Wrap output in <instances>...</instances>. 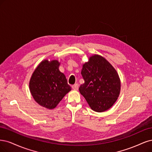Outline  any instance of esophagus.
<instances>
[{
    "label": "esophagus",
    "mask_w": 152,
    "mask_h": 152,
    "mask_svg": "<svg viewBox=\"0 0 152 152\" xmlns=\"http://www.w3.org/2000/svg\"><path fill=\"white\" fill-rule=\"evenodd\" d=\"M72 88L73 90H77L78 89V85H77V84L73 85L72 86Z\"/></svg>",
    "instance_id": "1"
}]
</instances>
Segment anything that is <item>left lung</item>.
<instances>
[{
    "instance_id": "left-lung-1",
    "label": "left lung",
    "mask_w": 152,
    "mask_h": 152,
    "mask_svg": "<svg viewBox=\"0 0 152 152\" xmlns=\"http://www.w3.org/2000/svg\"><path fill=\"white\" fill-rule=\"evenodd\" d=\"M81 74L85 83L79 90L91 109L101 112L110 109L121 90L119 77L113 66L103 57L94 55L83 64Z\"/></svg>"
}]
</instances>
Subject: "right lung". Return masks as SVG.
<instances>
[{
    "label": "right lung",
    "mask_w": 152,
    "mask_h": 152,
    "mask_svg": "<svg viewBox=\"0 0 152 152\" xmlns=\"http://www.w3.org/2000/svg\"><path fill=\"white\" fill-rule=\"evenodd\" d=\"M57 61H42L33 72L30 90L35 100L47 109H54L71 91L65 75L58 69Z\"/></svg>",
    "instance_id": "1"
}]
</instances>
